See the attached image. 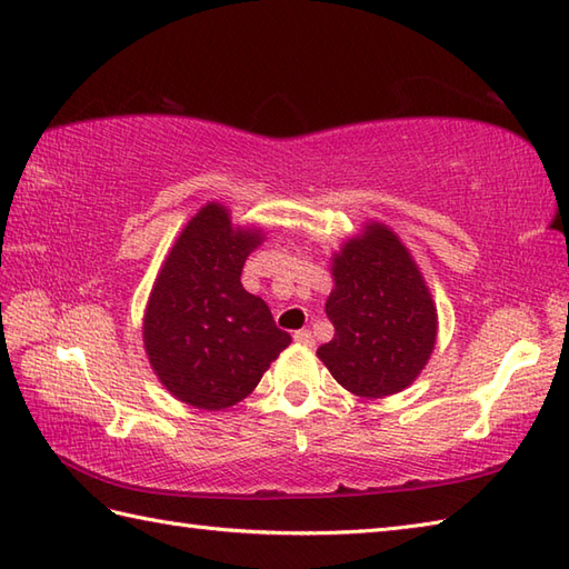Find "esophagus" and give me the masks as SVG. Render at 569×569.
Masks as SVG:
<instances>
[{
  "mask_svg": "<svg viewBox=\"0 0 569 569\" xmlns=\"http://www.w3.org/2000/svg\"><path fill=\"white\" fill-rule=\"evenodd\" d=\"M295 340H297L299 346H307V348L313 346V336H311V331H307V328H301V331H297Z\"/></svg>",
  "mask_w": 569,
  "mask_h": 569,
  "instance_id": "obj_1",
  "label": "esophagus"
}]
</instances>
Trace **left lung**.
<instances>
[{
    "instance_id": "8db88e82",
    "label": "left lung",
    "mask_w": 569,
    "mask_h": 569,
    "mask_svg": "<svg viewBox=\"0 0 569 569\" xmlns=\"http://www.w3.org/2000/svg\"><path fill=\"white\" fill-rule=\"evenodd\" d=\"M336 289L326 317L336 333L317 356L338 385L358 397L409 387L436 343V307L409 250L380 223L333 258Z\"/></svg>"
}]
</instances>
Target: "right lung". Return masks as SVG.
<instances>
[{
  "label": "right lung",
  "mask_w": 569,
  "mask_h": 569,
  "mask_svg": "<svg viewBox=\"0 0 569 569\" xmlns=\"http://www.w3.org/2000/svg\"><path fill=\"white\" fill-rule=\"evenodd\" d=\"M258 243L260 233L233 229L223 207L207 204L158 274L143 323L146 352L160 382L189 407H233L292 343L270 307L241 284Z\"/></svg>",
  "instance_id": "right-lung-1"
}]
</instances>
